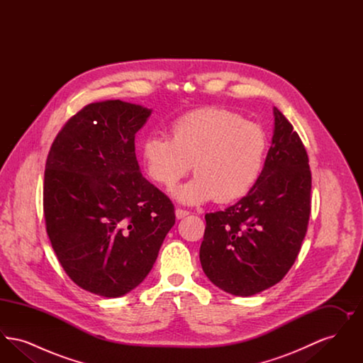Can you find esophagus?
Returning a JSON list of instances; mask_svg holds the SVG:
<instances>
[{
  "mask_svg": "<svg viewBox=\"0 0 363 363\" xmlns=\"http://www.w3.org/2000/svg\"><path fill=\"white\" fill-rule=\"evenodd\" d=\"M188 215H189V212L185 211V209H181V208H177V209H175V216H177V219H184V218L188 216Z\"/></svg>",
  "mask_w": 363,
  "mask_h": 363,
  "instance_id": "obj_1",
  "label": "esophagus"
}]
</instances>
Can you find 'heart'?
Instances as JSON below:
<instances>
[{"mask_svg":"<svg viewBox=\"0 0 363 363\" xmlns=\"http://www.w3.org/2000/svg\"><path fill=\"white\" fill-rule=\"evenodd\" d=\"M267 151L264 130L240 114L206 107L174 120L167 136L151 135L140 147L147 175L164 189L189 173L196 175L174 190L184 204L211 200L231 203L245 197L259 179Z\"/></svg>","mask_w":363,"mask_h":363,"instance_id":"obj_1","label":"heart"}]
</instances>
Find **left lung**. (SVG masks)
I'll return each mask as SVG.
<instances>
[{
	"instance_id": "8db88e82",
	"label": "left lung",
	"mask_w": 363,
	"mask_h": 363,
	"mask_svg": "<svg viewBox=\"0 0 363 363\" xmlns=\"http://www.w3.org/2000/svg\"><path fill=\"white\" fill-rule=\"evenodd\" d=\"M272 144L253 189L225 211L206 215L200 261L225 293L250 296L293 267L311 216V173L305 145L274 107Z\"/></svg>"
}]
</instances>
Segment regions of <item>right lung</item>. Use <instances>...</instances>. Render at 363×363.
I'll return each mask as SVG.
<instances>
[{
    "instance_id": "obj_1",
    "label": "right lung",
    "mask_w": 363,
    "mask_h": 363,
    "mask_svg": "<svg viewBox=\"0 0 363 363\" xmlns=\"http://www.w3.org/2000/svg\"><path fill=\"white\" fill-rule=\"evenodd\" d=\"M152 110L122 101L86 106L49 151L48 235L82 289L117 298L145 279L175 223L173 203L140 173L135 136Z\"/></svg>"
}]
</instances>
